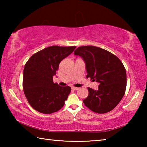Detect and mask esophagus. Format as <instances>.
<instances>
[{
	"label": "esophagus",
	"instance_id": "34e87169",
	"mask_svg": "<svg viewBox=\"0 0 147 147\" xmlns=\"http://www.w3.org/2000/svg\"><path fill=\"white\" fill-rule=\"evenodd\" d=\"M71 89H73V90H74V91H76V90H78V89H79L78 88H75V87H72L71 88Z\"/></svg>",
	"mask_w": 147,
	"mask_h": 147
}]
</instances>
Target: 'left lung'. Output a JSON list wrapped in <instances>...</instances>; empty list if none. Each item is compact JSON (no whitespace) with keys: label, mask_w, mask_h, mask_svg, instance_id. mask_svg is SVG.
Masks as SVG:
<instances>
[{"label":"left lung","mask_w":147,"mask_h":147,"mask_svg":"<svg viewBox=\"0 0 147 147\" xmlns=\"http://www.w3.org/2000/svg\"><path fill=\"white\" fill-rule=\"evenodd\" d=\"M74 53L85 62L87 78L99 84L96 90L88 88L89 95L84 104L95 113L112 110L126 91V73L123 63L114 54L94 46L80 47Z\"/></svg>","instance_id":"8db88e82"}]
</instances>
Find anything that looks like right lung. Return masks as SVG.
Masks as SVG:
<instances>
[{
    "mask_svg": "<svg viewBox=\"0 0 147 147\" xmlns=\"http://www.w3.org/2000/svg\"><path fill=\"white\" fill-rule=\"evenodd\" d=\"M75 46H51L32 55L24 65L23 87L29 104L39 112H56L64 106L71 89L54 83L59 64Z\"/></svg>",
    "mask_w": 147,
    "mask_h": 147,
    "instance_id": "right-lung-1",
    "label": "right lung"
}]
</instances>
